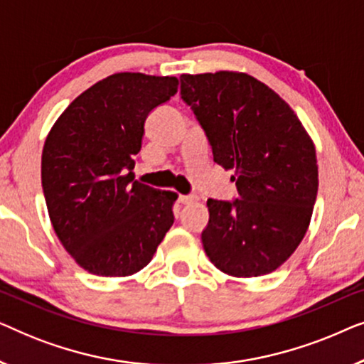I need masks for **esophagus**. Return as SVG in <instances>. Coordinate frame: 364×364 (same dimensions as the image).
Here are the masks:
<instances>
[{"label": "esophagus", "mask_w": 364, "mask_h": 364, "mask_svg": "<svg viewBox=\"0 0 364 364\" xmlns=\"http://www.w3.org/2000/svg\"><path fill=\"white\" fill-rule=\"evenodd\" d=\"M193 200H196V197H192V196H181V197H178V202L183 203V205H186V203H192Z\"/></svg>", "instance_id": "1"}]
</instances>
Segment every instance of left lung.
<instances>
[{
  "label": "left lung",
  "mask_w": 364,
  "mask_h": 364,
  "mask_svg": "<svg viewBox=\"0 0 364 364\" xmlns=\"http://www.w3.org/2000/svg\"><path fill=\"white\" fill-rule=\"evenodd\" d=\"M181 94L212 146L233 171L240 198H208L203 250L237 278L267 275L296 250L318 192L315 144L278 94L247 73L182 74Z\"/></svg>",
  "instance_id": "8db88e82"
}]
</instances>
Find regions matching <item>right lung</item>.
<instances>
[{
  "mask_svg": "<svg viewBox=\"0 0 364 364\" xmlns=\"http://www.w3.org/2000/svg\"><path fill=\"white\" fill-rule=\"evenodd\" d=\"M178 79L116 73L58 117L43 147L41 182L59 242L84 270L129 277L152 260L173 223L177 193L134 180L149 112Z\"/></svg>",
  "mask_w": 364,
  "mask_h": 364,
  "instance_id": "obj_1",
  "label": "right lung"
}]
</instances>
